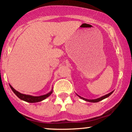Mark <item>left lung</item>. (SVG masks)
<instances>
[{
  "label": "left lung",
  "instance_id": "1",
  "mask_svg": "<svg viewBox=\"0 0 132 132\" xmlns=\"http://www.w3.org/2000/svg\"><path fill=\"white\" fill-rule=\"evenodd\" d=\"M112 93H113V91H112V92H110V93H109V94H107V95H104V96L101 97H100V98H98V99H92V100L85 99V98L79 96V95H78L79 97L80 98H81L82 99L85 100L86 101H88V102H99V101H102V100H103V99H105V98L108 97H109V96H110V95H111L112 94Z\"/></svg>",
  "mask_w": 132,
  "mask_h": 132
}]
</instances>
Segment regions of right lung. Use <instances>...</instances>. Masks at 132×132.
Listing matches in <instances>:
<instances>
[{
	"label": "right lung",
	"instance_id": "right-lung-1",
	"mask_svg": "<svg viewBox=\"0 0 132 132\" xmlns=\"http://www.w3.org/2000/svg\"><path fill=\"white\" fill-rule=\"evenodd\" d=\"M10 87L12 90V91L15 93V94L18 97L20 98V99L23 100V101H26V102H30V103L38 102H40V101H43V100L45 99L46 98L48 97H49L53 92V90H51L50 92H49V93L47 94L41 95V96H32V95H30L23 94L20 93L19 92L16 91V90H15V89H13L10 85Z\"/></svg>",
	"mask_w": 132,
	"mask_h": 132
}]
</instances>
